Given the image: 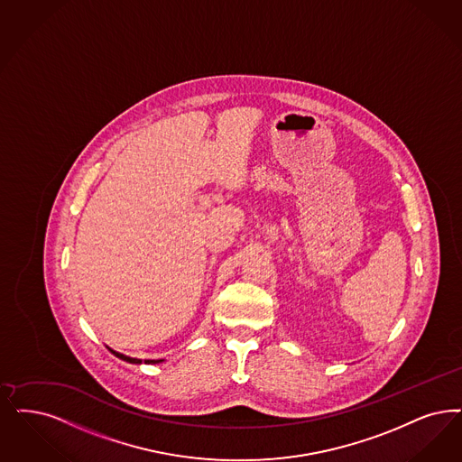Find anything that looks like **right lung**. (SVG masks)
<instances>
[{
    "label": "right lung",
    "mask_w": 462,
    "mask_h": 462,
    "mask_svg": "<svg viewBox=\"0 0 462 462\" xmlns=\"http://www.w3.org/2000/svg\"><path fill=\"white\" fill-rule=\"evenodd\" d=\"M116 357H120V359H124V361H127V363H132V365H141V359H134V357H129V356H124V354H120V352H115L111 351ZM144 363H160V359L158 361H151V359H148V361H144Z\"/></svg>",
    "instance_id": "right-lung-1"
}]
</instances>
